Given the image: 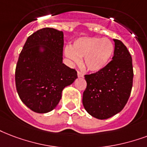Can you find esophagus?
Segmentation results:
<instances>
[{"label":"esophagus","mask_w":147,"mask_h":147,"mask_svg":"<svg viewBox=\"0 0 147 147\" xmlns=\"http://www.w3.org/2000/svg\"><path fill=\"white\" fill-rule=\"evenodd\" d=\"M77 76H78V78H83L84 77V75L82 72H81V71H78V72H77Z\"/></svg>","instance_id":"34e87169"}]
</instances>
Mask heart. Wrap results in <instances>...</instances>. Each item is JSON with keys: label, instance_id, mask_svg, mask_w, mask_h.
I'll use <instances>...</instances> for the list:
<instances>
[{"label": "heart", "instance_id": "obj_1", "mask_svg": "<svg viewBox=\"0 0 147 147\" xmlns=\"http://www.w3.org/2000/svg\"><path fill=\"white\" fill-rule=\"evenodd\" d=\"M65 55L74 64L83 58V65L92 72L102 71L109 63L114 53V45L108 38L82 37L65 49Z\"/></svg>", "mask_w": 147, "mask_h": 147}]
</instances>
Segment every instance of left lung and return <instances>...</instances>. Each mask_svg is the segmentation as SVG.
I'll return each mask as SVG.
<instances>
[{"label": "left lung", "instance_id": "1", "mask_svg": "<svg viewBox=\"0 0 147 147\" xmlns=\"http://www.w3.org/2000/svg\"><path fill=\"white\" fill-rule=\"evenodd\" d=\"M113 60L102 71L86 75L87 82L82 103L88 114L106 119L119 113L126 106L133 87V61L128 49L113 39Z\"/></svg>", "mask_w": 147, "mask_h": 147}]
</instances>
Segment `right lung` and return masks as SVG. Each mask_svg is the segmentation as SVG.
Segmentation results:
<instances>
[{
    "mask_svg": "<svg viewBox=\"0 0 147 147\" xmlns=\"http://www.w3.org/2000/svg\"><path fill=\"white\" fill-rule=\"evenodd\" d=\"M63 36L56 29H40L28 38L19 55L17 92L23 103L38 113L53 110L64 88L78 78L75 69L62 63Z\"/></svg>",
    "mask_w": 147,
    "mask_h": 147,
    "instance_id": "obj_1",
    "label": "right lung"
}]
</instances>
